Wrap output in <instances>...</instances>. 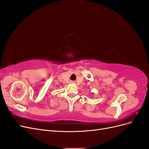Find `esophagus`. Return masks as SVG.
<instances>
[{
    "mask_svg": "<svg viewBox=\"0 0 149 149\" xmlns=\"http://www.w3.org/2000/svg\"><path fill=\"white\" fill-rule=\"evenodd\" d=\"M71 83H74V82H71Z\"/></svg>",
    "mask_w": 149,
    "mask_h": 149,
    "instance_id": "obj_1",
    "label": "esophagus"
}]
</instances>
